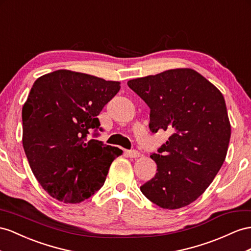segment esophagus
<instances>
[{
    "label": "esophagus",
    "mask_w": 251,
    "mask_h": 251,
    "mask_svg": "<svg viewBox=\"0 0 251 251\" xmlns=\"http://www.w3.org/2000/svg\"><path fill=\"white\" fill-rule=\"evenodd\" d=\"M125 153L127 155V157H130V158H139L140 157V152L138 151H126Z\"/></svg>",
    "instance_id": "1"
}]
</instances>
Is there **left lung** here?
<instances>
[{
	"label": "left lung",
	"instance_id": "left-lung-1",
	"mask_svg": "<svg viewBox=\"0 0 251 251\" xmlns=\"http://www.w3.org/2000/svg\"><path fill=\"white\" fill-rule=\"evenodd\" d=\"M151 108L150 129L172 134L151 158L157 164L141 192L169 210L185 207L213 181L226 159L231 125L222 92L195 70L172 69L128 80Z\"/></svg>",
	"mask_w": 251,
	"mask_h": 251
}]
</instances>
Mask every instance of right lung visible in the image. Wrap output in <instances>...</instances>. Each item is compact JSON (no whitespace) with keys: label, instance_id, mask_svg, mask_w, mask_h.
Returning <instances> with one entry per match:
<instances>
[{"label":"right lung","instance_id":"obj_1","mask_svg":"<svg viewBox=\"0 0 251 251\" xmlns=\"http://www.w3.org/2000/svg\"><path fill=\"white\" fill-rule=\"evenodd\" d=\"M120 83L57 70L31 87L22 109L24 151L38 182L57 201L79 203L92 196L123 153L98 140L86 142L89 129L100 128L98 115Z\"/></svg>","mask_w":251,"mask_h":251}]
</instances>
